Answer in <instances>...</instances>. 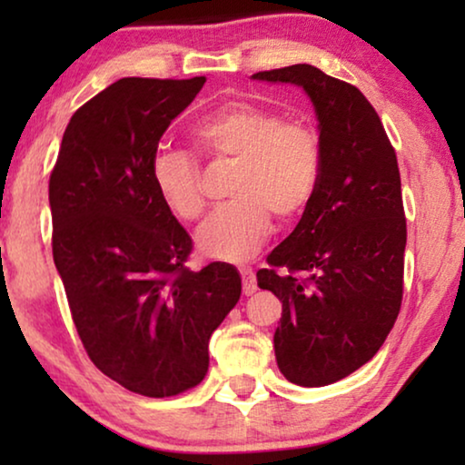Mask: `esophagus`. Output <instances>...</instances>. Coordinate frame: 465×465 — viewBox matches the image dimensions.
<instances>
[{
    "instance_id": "obj_1",
    "label": "esophagus",
    "mask_w": 465,
    "mask_h": 465,
    "mask_svg": "<svg viewBox=\"0 0 465 465\" xmlns=\"http://www.w3.org/2000/svg\"><path fill=\"white\" fill-rule=\"evenodd\" d=\"M241 277H243V294L245 296H252L253 292L258 290L256 275H253L252 269H247V266H243V269H241Z\"/></svg>"
}]
</instances>
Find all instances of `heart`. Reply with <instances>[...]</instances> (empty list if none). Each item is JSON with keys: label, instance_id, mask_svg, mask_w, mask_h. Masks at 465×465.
Here are the masks:
<instances>
[{"label": "heart", "instance_id": "heart-1", "mask_svg": "<svg viewBox=\"0 0 465 465\" xmlns=\"http://www.w3.org/2000/svg\"><path fill=\"white\" fill-rule=\"evenodd\" d=\"M193 142L213 161H239L231 182L234 201L215 209L196 231L209 258L243 262L272 231V215L298 220L322 182V139L304 120L285 118L275 107L239 99L215 107L196 123ZM158 199L180 220L205 212L203 169L193 152L161 148L150 161Z\"/></svg>", "mask_w": 465, "mask_h": 465}]
</instances>
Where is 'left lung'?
Instances as JSON below:
<instances>
[{
    "mask_svg": "<svg viewBox=\"0 0 465 465\" xmlns=\"http://www.w3.org/2000/svg\"><path fill=\"white\" fill-rule=\"evenodd\" d=\"M253 78L302 86L320 120V188L256 277L283 307L279 371L296 385H330L372 360L402 307L406 218L396 150L349 82L307 63Z\"/></svg>",
    "mask_w": 465,
    "mask_h": 465,
    "instance_id": "1",
    "label": "left lung"
}]
</instances>
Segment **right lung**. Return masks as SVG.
<instances>
[{
  "instance_id": "right-lung-1",
  "label": "right lung",
  "mask_w": 465,
  "mask_h": 465,
  "mask_svg": "<svg viewBox=\"0 0 465 465\" xmlns=\"http://www.w3.org/2000/svg\"><path fill=\"white\" fill-rule=\"evenodd\" d=\"M205 75L123 78L78 107L50 173L53 258L88 358L133 393L171 398L209 368V339L241 296L231 264H186L193 239L150 161Z\"/></svg>"
}]
</instances>
